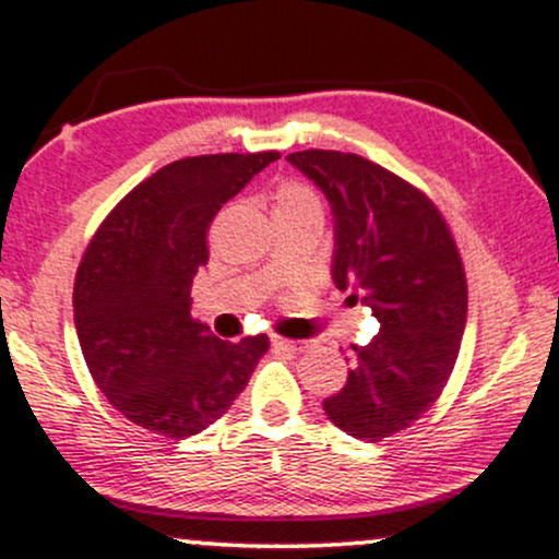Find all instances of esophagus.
I'll return each mask as SVG.
<instances>
[{
	"label": "esophagus",
	"instance_id": "esophagus-1",
	"mask_svg": "<svg viewBox=\"0 0 559 559\" xmlns=\"http://www.w3.org/2000/svg\"><path fill=\"white\" fill-rule=\"evenodd\" d=\"M270 345H273L275 349H302L299 347V342H292V340H284V336H273V340H270Z\"/></svg>",
	"mask_w": 559,
	"mask_h": 559
}]
</instances>
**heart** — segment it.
I'll list each match as a JSON object with an SVG mask.
<instances>
[{
	"instance_id": "heart-1",
	"label": "heart",
	"mask_w": 559,
	"mask_h": 559,
	"mask_svg": "<svg viewBox=\"0 0 559 559\" xmlns=\"http://www.w3.org/2000/svg\"><path fill=\"white\" fill-rule=\"evenodd\" d=\"M275 212L289 210H323L321 193L302 180H284L273 193Z\"/></svg>"
}]
</instances>
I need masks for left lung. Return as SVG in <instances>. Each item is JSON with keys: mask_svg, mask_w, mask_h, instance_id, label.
I'll list each match as a JSON object with an SVG mask.
<instances>
[{"mask_svg": "<svg viewBox=\"0 0 559 559\" xmlns=\"http://www.w3.org/2000/svg\"><path fill=\"white\" fill-rule=\"evenodd\" d=\"M334 212V284L358 289L379 331L353 345L347 384L323 401L342 432L377 443L414 425L449 382L464 323L467 275L432 199L358 153L297 151Z\"/></svg>", "mask_w": 559, "mask_h": 559, "instance_id": "8db88e82", "label": "left lung"}]
</instances>
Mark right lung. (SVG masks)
<instances>
[{"label": "right lung", "mask_w": 559, "mask_h": 559, "mask_svg": "<svg viewBox=\"0 0 559 559\" xmlns=\"http://www.w3.org/2000/svg\"><path fill=\"white\" fill-rule=\"evenodd\" d=\"M278 151L210 153L132 188L92 236L73 284L87 369L132 425L182 440L217 421L267 353L265 334L223 342L190 316V284L210 260L206 233Z\"/></svg>", "instance_id": "right-lung-1"}]
</instances>
